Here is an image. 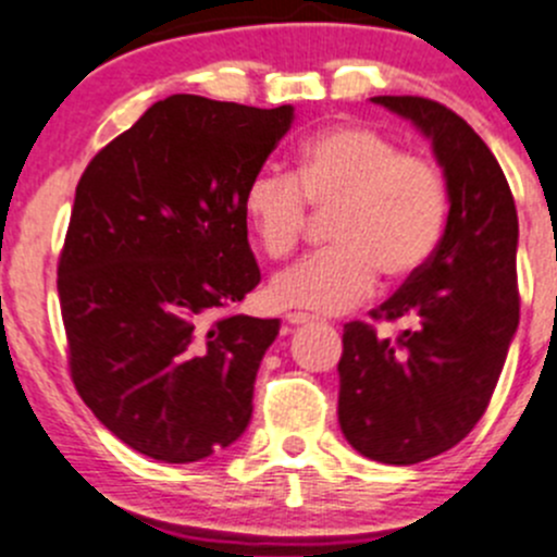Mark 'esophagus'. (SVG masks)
Listing matches in <instances>:
<instances>
[{
  "instance_id": "obj_1",
  "label": "esophagus",
  "mask_w": 557,
  "mask_h": 557,
  "mask_svg": "<svg viewBox=\"0 0 557 557\" xmlns=\"http://www.w3.org/2000/svg\"><path fill=\"white\" fill-rule=\"evenodd\" d=\"M312 314H307V312H288L285 314V323H290V325H305V323H312Z\"/></svg>"
}]
</instances>
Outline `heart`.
Segmentation results:
<instances>
[{"label":"heart","mask_w":557,"mask_h":557,"mask_svg":"<svg viewBox=\"0 0 557 557\" xmlns=\"http://www.w3.org/2000/svg\"><path fill=\"white\" fill-rule=\"evenodd\" d=\"M307 205L331 212L334 247L280 272L269 296L285 310L336 314L372 296L377 269L398 280L429 261L450 194L429 156L398 150L369 126L339 123L301 143L294 174L263 170L247 183V221L269 258L296 250L310 223Z\"/></svg>","instance_id":"1"}]
</instances>
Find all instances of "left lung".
<instances>
[{
	"label": "left lung",
	"mask_w": 557,
	"mask_h": 557,
	"mask_svg": "<svg viewBox=\"0 0 557 557\" xmlns=\"http://www.w3.org/2000/svg\"><path fill=\"white\" fill-rule=\"evenodd\" d=\"M431 139L450 212L429 261L372 318H409L383 339L352 320L342 334L339 425L367 458L409 466L458 445L491 404L520 323L518 210L480 134L445 104L374 97Z\"/></svg>",
	"instance_id": "8db88e82"
}]
</instances>
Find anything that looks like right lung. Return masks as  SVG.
<instances>
[{
  "mask_svg": "<svg viewBox=\"0 0 557 557\" xmlns=\"http://www.w3.org/2000/svg\"><path fill=\"white\" fill-rule=\"evenodd\" d=\"M294 123L174 94L99 150L59 258L72 383L107 431L164 463L245 434L277 318L228 312L261 272L245 188Z\"/></svg>",
  "mask_w": 557,
  "mask_h": 557,
  "instance_id": "obj_1",
  "label": "right lung"
}]
</instances>
